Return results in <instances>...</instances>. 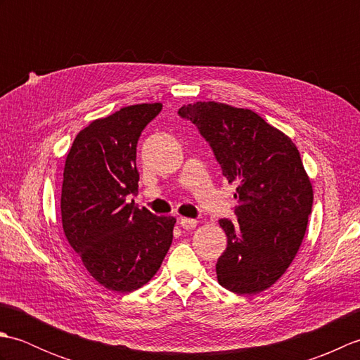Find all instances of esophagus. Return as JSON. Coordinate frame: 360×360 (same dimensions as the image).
I'll list each match as a JSON object with an SVG mask.
<instances>
[{"label":"esophagus","mask_w":360,"mask_h":360,"mask_svg":"<svg viewBox=\"0 0 360 360\" xmlns=\"http://www.w3.org/2000/svg\"><path fill=\"white\" fill-rule=\"evenodd\" d=\"M196 224H198L196 219H192V218H181L179 219V226L184 229V231H193Z\"/></svg>","instance_id":"obj_1"}]
</instances>
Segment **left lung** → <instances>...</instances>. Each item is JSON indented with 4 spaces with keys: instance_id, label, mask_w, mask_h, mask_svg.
Masks as SVG:
<instances>
[{
    "instance_id": "8db88e82",
    "label": "left lung",
    "mask_w": 360,
    "mask_h": 360,
    "mask_svg": "<svg viewBox=\"0 0 360 360\" xmlns=\"http://www.w3.org/2000/svg\"><path fill=\"white\" fill-rule=\"evenodd\" d=\"M213 150L229 184L236 187V221L219 219L227 248L217 277L235 294L271 288L297 255L312 209V186L295 143L257 112L196 102L179 108Z\"/></svg>"
}]
</instances>
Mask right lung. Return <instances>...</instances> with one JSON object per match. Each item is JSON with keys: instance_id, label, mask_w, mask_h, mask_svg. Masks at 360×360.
Wrapping results in <instances>:
<instances>
[{"instance_id": "add662e5", "label": "right lung", "mask_w": 360, "mask_h": 360, "mask_svg": "<svg viewBox=\"0 0 360 360\" xmlns=\"http://www.w3.org/2000/svg\"><path fill=\"white\" fill-rule=\"evenodd\" d=\"M162 103L120 108L93 120L68 153L62 224L68 243L97 283L131 292L155 275L173 241V217H156L127 202L137 195L136 147Z\"/></svg>"}]
</instances>
